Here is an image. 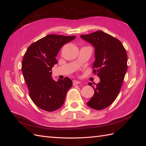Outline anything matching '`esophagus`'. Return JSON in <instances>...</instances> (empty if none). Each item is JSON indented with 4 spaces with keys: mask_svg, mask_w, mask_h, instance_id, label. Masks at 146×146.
Wrapping results in <instances>:
<instances>
[{
    "mask_svg": "<svg viewBox=\"0 0 146 146\" xmlns=\"http://www.w3.org/2000/svg\"><path fill=\"white\" fill-rule=\"evenodd\" d=\"M79 83H81L80 81H77V80H73V85H78Z\"/></svg>",
    "mask_w": 146,
    "mask_h": 146,
    "instance_id": "esophagus-1",
    "label": "esophagus"
}]
</instances>
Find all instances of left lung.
Masks as SVG:
<instances>
[{
  "instance_id": "left-lung-1",
  "label": "left lung",
  "mask_w": 146,
  "mask_h": 146,
  "mask_svg": "<svg viewBox=\"0 0 146 146\" xmlns=\"http://www.w3.org/2000/svg\"><path fill=\"white\" fill-rule=\"evenodd\" d=\"M80 38L95 48L93 68L100 80L95 87L93 86L94 95L86 104L93 109L102 110L112 104L119 94L127 70V55L119 39L102 31Z\"/></svg>"
}]
</instances>
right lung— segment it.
Here are the masks:
<instances>
[{"instance_id": "right-lung-1", "label": "right lung", "mask_w": 146, "mask_h": 146, "mask_svg": "<svg viewBox=\"0 0 146 146\" xmlns=\"http://www.w3.org/2000/svg\"><path fill=\"white\" fill-rule=\"evenodd\" d=\"M76 36L49 35L33 43L27 48L22 61V72L28 87L29 96L37 107L52 111L63 105L66 92L73 85L68 77L56 82L52 68L62 46Z\"/></svg>"}]
</instances>
